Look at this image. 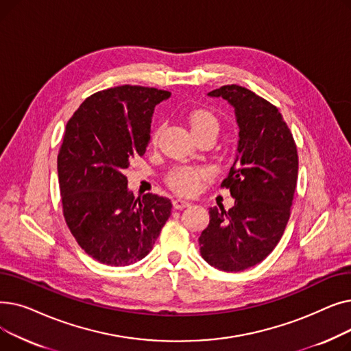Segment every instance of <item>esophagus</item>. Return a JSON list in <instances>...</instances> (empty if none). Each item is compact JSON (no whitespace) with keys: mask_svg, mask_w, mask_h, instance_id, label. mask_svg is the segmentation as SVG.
<instances>
[{"mask_svg":"<svg viewBox=\"0 0 351 351\" xmlns=\"http://www.w3.org/2000/svg\"><path fill=\"white\" fill-rule=\"evenodd\" d=\"M186 206H191V202L186 199H182V197H176L173 199V208L175 209H183Z\"/></svg>","mask_w":351,"mask_h":351,"instance_id":"34e87169","label":"esophagus"}]
</instances>
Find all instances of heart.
I'll list each match as a JSON object with an SVG mask.
<instances>
[{"instance_id":"heart-1","label":"heart","mask_w":351,"mask_h":351,"mask_svg":"<svg viewBox=\"0 0 351 351\" xmlns=\"http://www.w3.org/2000/svg\"><path fill=\"white\" fill-rule=\"evenodd\" d=\"M188 123L192 129V132L196 138L204 135H216L219 134L220 123L215 114L208 109H195L188 115ZM159 136V129H155L151 135V142L156 143ZM209 176V172L199 166H176L168 176H166V183L168 186L182 195L195 193L200 183Z\"/></svg>"}]
</instances>
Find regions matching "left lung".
<instances>
[{
  "label": "left lung",
  "instance_id": "1",
  "mask_svg": "<svg viewBox=\"0 0 351 351\" xmlns=\"http://www.w3.org/2000/svg\"><path fill=\"white\" fill-rule=\"evenodd\" d=\"M209 95L233 105L239 145L222 182L234 206L209 209L200 254L220 270L241 271L265 261L285 233L298 185V147L279 109L250 89L232 84Z\"/></svg>",
  "mask_w": 351,
  "mask_h": 351
}]
</instances>
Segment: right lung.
Wrapping results in <instances>:
<instances>
[{"label": "right lung", "mask_w": 351, "mask_h": 351, "mask_svg": "<svg viewBox=\"0 0 351 351\" xmlns=\"http://www.w3.org/2000/svg\"><path fill=\"white\" fill-rule=\"evenodd\" d=\"M169 90L122 85L95 92L69 118L58 152L62 213L77 243L109 266L132 265L149 253L172 204L128 191L129 162L143 156L155 106Z\"/></svg>", "instance_id": "1"}]
</instances>
